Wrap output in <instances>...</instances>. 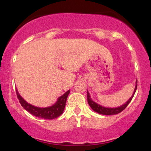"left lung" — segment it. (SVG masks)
Instances as JSON below:
<instances>
[{"label":"left lung","instance_id":"8db88e82","mask_svg":"<svg viewBox=\"0 0 151 151\" xmlns=\"http://www.w3.org/2000/svg\"><path fill=\"white\" fill-rule=\"evenodd\" d=\"M136 89H137V81H136V87H135L134 91H133V93L132 96H131V97L128 100V101L126 102V103L124 104H123L122 106H121L116 107V108H106V107H104L102 106H100L99 104H96V102L92 101V99H91V96H90L89 93L87 91L88 104H89L90 107H91V108L95 112H96V113L102 114V115H115V114H119L120 112H121L123 110H124V109L126 108V106L129 105V104L131 102V100H132L133 96H134L135 93H136Z\"/></svg>","mask_w":151,"mask_h":151}]
</instances>
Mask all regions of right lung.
<instances>
[{"label":"right lung","mask_w":151,"mask_h":151,"mask_svg":"<svg viewBox=\"0 0 151 151\" xmlns=\"http://www.w3.org/2000/svg\"><path fill=\"white\" fill-rule=\"evenodd\" d=\"M70 91L68 90L67 92H65L63 95L58 98V101L55 104L51 106L46 107V108H40V107L35 106L30 104H28L25 100H24L20 96V93H18V90L16 89V94L18 96L20 104L27 111L32 114L36 117L41 118L44 119H53L55 118L60 116L61 114L63 113L64 109H65L66 101H67V96Z\"/></svg>","instance_id":"right-lung-1"}]
</instances>
